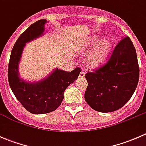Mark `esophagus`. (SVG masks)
Returning <instances> with one entry per match:
<instances>
[{"mask_svg":"<svg viewBox=\"0 0 146 146\" xmlns=\"http://www.w3.org/2000/svg\"><path fill=\"white\" fill-rule=\"evenodd\" d=\"M85 72H83V71H81L80 73V74H79V77L81 78L85 77Z\"/></svg>","mask_w":146,"mask_h":146,"instance_id":"esophagus-1","label":"esophagus"}]
</instances>
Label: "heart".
Masks as SVG:
<instances>
[{"label": "heart", "mask_w": 146, "mask_h": 146, "mask_svg": "<svg viewBox=\"0 0 146 146\" xmlns=\"http://www.w3.org/2000/svg\"><path fill=\"white\" fill-rule=\"evenodd\" d=\"M98 36H93L84 48L85 50H88L96 44L87 56L88 66L92 68L98 67L102 64L107 58L111 48V43L109 39L104 38L98 42Z\"/></svg>", "instance_id": "heart-1"}]
</instances>
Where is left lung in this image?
Returning a JSON list of instances; mask_svg holds the SVG:
<instances>
[{
    "label": "left lung",
    "mask_w": 146,
    "mask_h": 146,
    "mask_svg": "<svg viewBox=\"0 0 146 146\" xmlns=\"http://www.w3.org/2000/svg\"><path fill=\"white\" fill-rule=\"evenodd\" d=\"M85 100L95 111L111 112L121 108L134 93L139 79L136 51L129 36L116 46L104 66L85 75Z\"/></svg>",
    "instance_id": "left-lung-1"
}]
</instances>
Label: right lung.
Masks as SVG:
<instances>
[{
    "mask_svg": "<svg viewBox=\"0 0 146 146\" xmlns=\"http://www.w3.org/2000/svg\"><path fill=\"white\" fill-rule=\"evenodd\" d=\"M45 19L38 20L19 36L10 57L8 82L17 100L34 114H46L56 110L64 100L65 90L78 77L81 69L76 68L67 72L55 68L48 76L39 81L27 82L19 74V64L26 43L44 35Z\"/></svg>",
    "mask_w": 146,
    "mask_h": 146,
    "instance_id": "add662e5",
    "label": "right lung"
}]
</instances>
